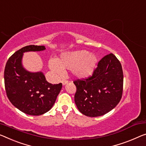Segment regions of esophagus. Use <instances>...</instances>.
<instances>
[{
  "label": "esophagus",
  "instance_id": "34e87169",
  "mask_svg": "<svg viewBox=\"0 0 146 146\" xmlns=\"http://www.w3.org/2000/svg\"><path fill=\"white\" fill-rule=\"evenodd\" d=\"M62 85H63V86H64V85H66L67 83L68 82V80H62Z\"/></svg>",
  "mask_w": 146,
  "mask_h": 146
}]
</instances>
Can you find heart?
<instances>
[{"label": "heart", "mask_w": 146, "mask_h": 146, "mask_svg": "<svg viewBox=\"0 0 146 146\" xmlns=\"http://www.w3.org/2000/svg\"><path fill=\"white\" fill-rule=\"evenodd\" d=\"M97 57L93 53L86 50H78L62 53L59 59L49 60V66L56 74L60 75L63 69H71L72 74L78 78H85L92 74L95 70Z\"/></svg>", "instance_id": "obj_1"}]
</instances>
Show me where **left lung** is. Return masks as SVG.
Listing matches in <instances>:
<instances>
[{
    "label": "left lung",
    "instance_id": "1",
    "mask_svg": "<svg viewBox=\"0 0 146 146\" xmlns=\"http://www.w3.org/2000/svg\"><path fill=\"white\" fill-rule=\"evenodd\" d=\"M74 84L76 87L74 101L81 113L88 117L103 115L117 106L122 97L121 64L110 53L98 62L93 75Z\"/></svg>",
    "mask_w": 146,
    "mask_h": 146
}]
</instances>
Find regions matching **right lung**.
Wrapping results in <instances>:
<instances>
[{"label": "right lung", "mask_w": 146, "mask_h": 146, "mask_svg": "<svg viewBox=\"0 0 146 146\" xmlns=\"http://www.w3.org/2000/svg\"><path fill=\"white\" fill-rule=\"evenodd\" d=\"M46 50L44 46H27L9 58L4 69V85L11 103L20 111L31 115H40L55 104L62 84L48 82L42 72H31L22 65L23 53Z\"/></svg>", "instance_id": "right-lung-1"}]
</instances>
